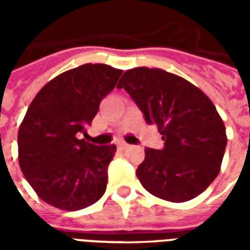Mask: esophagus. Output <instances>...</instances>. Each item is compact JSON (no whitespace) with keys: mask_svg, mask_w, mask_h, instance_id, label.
Instances as JSON below:
<instances>
[{"mask_svg":"<svg viewBox=\"0 0 250 250\" xmlns=\"http://www.w3.org/2000/svg\"><path fill=\"white\" fill-rule=\"evenodd\" d=\"M127 146H128V145H127V143H125V142H120V143H118V147H119L120 150H125Z\"/></svg>","mask_w":250,"mask_h":250,"instance_id":"34e87169","label":"esophagus"}]
</instances>
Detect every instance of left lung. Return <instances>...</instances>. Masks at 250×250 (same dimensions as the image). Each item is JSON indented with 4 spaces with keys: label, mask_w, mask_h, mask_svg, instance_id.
<instances>
[{
    "label": "left lung",
    "mask_w": 250,
    "mask_h": 250,
    "mask_svg": "<svg viewBox=\"0 0 250 250\" xmlns=\"http://www.w3.org/2000/svg\"><path fill=\"white\" fill-rule=\"evenodd\" d=\"M125 88L148 125L162 134V150L146 148L136 177L158 198L185 202L208 188L220 173L226 147L224 122L199 88L158 68L123 73Z\"/></svg>",
    "instance_id": "1"
}]
</instances>
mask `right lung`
I'll list each match as a JSON object with an SVG mask.
<instances>
[{
	"instance_id": "obj_1",
	"label": "right lung",
	"mask_w": 250,
	"mask_h": 250,
	"mask_svg": "<svg viewBox=\"0 0 250 250\" xmlns=\"http://www.w3.org/2000/svg\"><path fill=\"white\" fill-rule=\"evenodd\" d=\"M120 69L84 64L46 83L36 95L19 130L21 171L44 202L75 211L103 197L115 145L96 146L79 134L116 85Z\"/></svg>"
}]
</instances>
